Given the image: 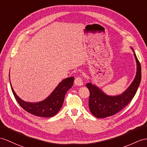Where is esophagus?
Returning a JSON list of instances; mask_svg holds the SVG:
<instances>
[{"label": "esophagus", "mask_w": 147, "mask_h": 147, "mask_svg": "<svg viewBox=\"0 0 147 147\" xmlns=\"http://www.w3.org/2000/svg\"><path fill=\"white\" fill-rule=\"evenodd\" d=\"M74 83L77 86H82V85H83V82H82V78L80 77H78L76 78V79H75V81H74Z\"/></svg>", "instance_id": "obj_1"}]
</instances>
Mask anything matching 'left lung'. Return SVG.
I'll use <instances>...</instances> for the list:
<instances>
[{
  "mask_svg": "<svg viewBox=\"0 0 147 147\" xmlns=\"http://www.w3.org/2000/svg\"><path fill=\"white\" fill-rule=\"evenodd\" d=\"M131 49L137 63V71L131 84L120 95H109L92 82L86 84V87L90 91L89 109L95 117L102 119L115 115L126 107L134 97L140 84L142 72L140 63L134 49Z\"/></svg>",
  "mask_w": 147,
  "mask_h": 147,
  "instance_id": "1",
  "label": "left lung"
}]
</instances>
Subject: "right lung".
Masks as SVG:
<instances>
[{
	"label": "right lung",
	"mask_w": 147,
	"mask_h": 147,
	"mask_svg": "<svg viewBox=\"0 0 147 147\" xmlns=\"http://www.w3.org/2000/svg\"><path fill=\"white\" fill-rule=\"evenodd\" d=\"M9 80L12 93L16 100L25 110L38 117H52L62 108L66 93L72 87L74 77H70L62 80L47 97L38 102H28L21 99L12 88L10 80V73Z\"/></svg>",
	"instance_id": "right-lung-1"
}]
</instances>
